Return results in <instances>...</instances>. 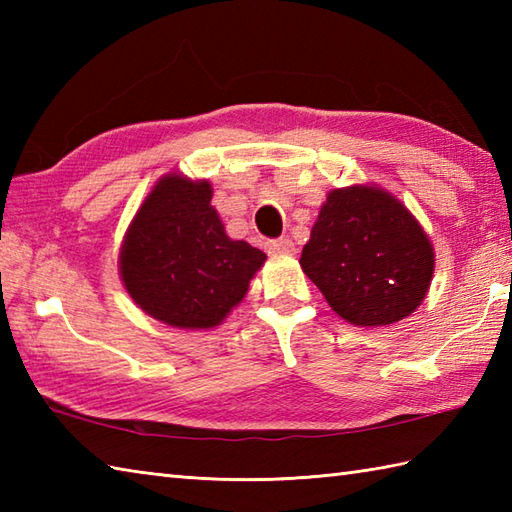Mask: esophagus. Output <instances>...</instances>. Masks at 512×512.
Wrapping results in <instances>:
<instances>
[{
  "instance_id": "obj_1",
  "label": "esophagus",
  "mask_w": 512,
  "mask_h": 512,
  "mask_svg": "<svg viewBox=\"0 0 512 512\" xmlns=\"http://www.w3.org/2000/svg\"><path fill=\"white\" fill-rule=\"evenodd\" d=\"M266 248L268 253H275V255H292L295 253V242H292L290 237H279L266 242Z\"/></svg>"
}]
</instances>
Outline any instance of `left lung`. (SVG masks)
I'll use <instances>...</instances> for the list:
<instances>
[{"label":"left lung","instance_id":"obj_1","mask_svg":"<svg viewBox=\"0 0 512 512\" xmlns=\"http://www.w3.org/2000/svg\"><path fill=\"white\" fill-rule=\"evenodd\" d=\"M299 262L339 317L378 328L420 306L436 259L429 237L396 198L350 187L328 195Z\"/></svg>","mask_w":512,"mask_h":512}]
</instances>
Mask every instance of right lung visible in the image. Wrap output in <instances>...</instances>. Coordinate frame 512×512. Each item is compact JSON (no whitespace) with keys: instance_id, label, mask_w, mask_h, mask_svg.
I'll return each mask as SVG.
<instances>
[{"instance_id":"obj_1","label":"right lung","mask_w":512,"mask_h":512,"mask_svg":"<svg viewBox=\"0 0 512 512\" xmlns=\"http://www.w3.org/2000/svg\"><path fill=\"white\" fill-rule=\"evenodd\" d=\"M211 184L162 178L140 206L121 250L129 295L173 328L204 330L244 299L266 255L226 235Z\"/></svg>"}]
</instances>
